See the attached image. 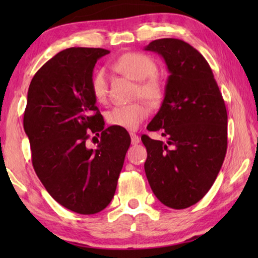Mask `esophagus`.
<instances>
[{
  "mask_svg": "<svg viewBox=\"0 0 258 258\" xmlns=\"http://www.w3.org/2000/svg\"><path fill=\"white\" fill-rule=\"evenodd\" d=\"M130 137H132L133 144H137L140 142V137H139V135H136L135 133H130Z\"/></svg>",
  "mask_w": 258,
  "mask_h": 258,
  "instance_id": "obj_1",
  "label": "esophagus"
}]
</instances>
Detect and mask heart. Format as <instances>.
Returning <instances> with one entry per match:
<instances>
[{
  "mask_svg": "<svg viewBox=\"0 0 258 258\" xmlns=\"http://www.w3.org/2000/svg\"><path fill=\"white\" fill-rule=\"evenodd\" d=\"M115 68L130 79L140 81L136 89L137 96H142L150 103H160L164 96V84L157 75V64L149 55L143 52H126L117 58ZM90 89L95 100L104 103L108 98V75L104 69L94 73ZM149 107L146 102L116 105L107 114L109 124L126 130H135L147 116Z\"/></svg>",
  "mask_w": 258,
  "mask_h": 258,
  "instance_id": "obj_1",
  "label": "heart"
}]
</instances>
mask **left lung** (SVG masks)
I'll return each mask as SVG.
<instances>
[{
	"mask_svg": "<svg viewBox=\"0 0 258 258\" xmlns=\"http://www.w3.org/2000/svg\"><path fill=\"white\" fill-rule=\"evenodd\" d=\"M146 50L160 54L170 75L160 110L147 126L168 141L141 137L148 153L144 170L164 206L185 209L209 191L223 164L227 109L209 63L189 43L160 38Z\"/></svg>",
	"mask_w": 258,
	"mask_h": 258,
	"instance_id": "1",
	"label": "left lung"
}]
</instances>
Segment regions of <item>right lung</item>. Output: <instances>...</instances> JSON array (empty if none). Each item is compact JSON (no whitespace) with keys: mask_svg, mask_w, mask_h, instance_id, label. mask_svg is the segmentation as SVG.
<instances>
[{"mask_svg":"<svg viewBox=\"0 0 258 258\" xmlns=\"http://www.w3.org/2000/svg\"><path fill=\"white\" fill-rule=\"evenodd\" d=\"M102 48H69L44 63L28 90L23 126L37 177L62 207L100 213L115 195L130 136L109 126L96 107L90 81ZM101 134L96 150L85 146ZM95 139V137H93Z\"/></svg>","mask_w":258,"mask_h":258,"instance_id":"right-lung-1","label":"right lung"}]
</instances>
